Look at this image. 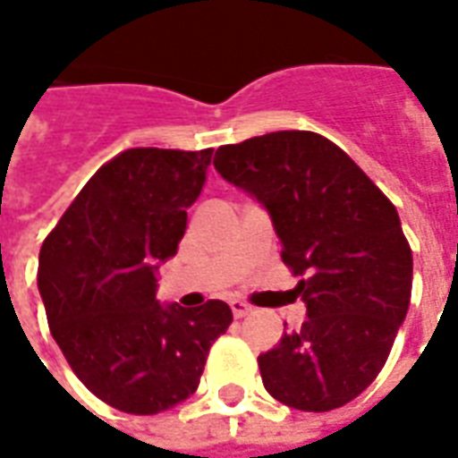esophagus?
Masks as SVG:
<instances>
[{"label": "esophagus", "mask_w": 458, "mask_h": 458, "mask_svg": "<svg viewBox=\"0 0 458 458\" xmlns=\"http://www.w3.org/2000/svg\"><path fill=\"white\" fill-rule=\"evenodd\" d=\"M230 310H233L235 318H245V315L252 313V308L247 306V303H242V301H230Z\"/></svg>", "instance_id": "obj_1"}]
</instances>
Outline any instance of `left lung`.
I'll return each instance as SVG.
<instances>
[{
  "instance_id": "1",
  "label": "left lung",
  "mask_w": 458,
  "mask_h": 458,
  "mask_svg": "<svg viewBox=\"0 0 458 458\" xmlns=\"http://www.w3.org/2000/svg\"><path fill=\"white\" fill-rule=\"evenodd\" d=\"M213 165L267 206L281 259L301 279L308 320L259 354L264 388L306 412L347 405L384 369L410 306L412 250L395 206L310 131L220 145Z\"/></svg>"
}]
</instances>
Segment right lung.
<instances>
[{"label": "right lung", "mask_w": 458, "mask_h": 458, "mask_svg": "<svg viewBox=\"0 0 458 458\" xmlns=\"http://www.w3.org/2000/svg\"><path fill=\"white\" fill-rule=\"evenodd\" d=\"M206 150L131 148L101 165L40 247L38 291L50 335L99 401L157 415L196 393L228 303L155 301L157 262L177 255L186 208L211 165Z\"/></svg>", "instance_id": "add662e5"}]
</instances>
